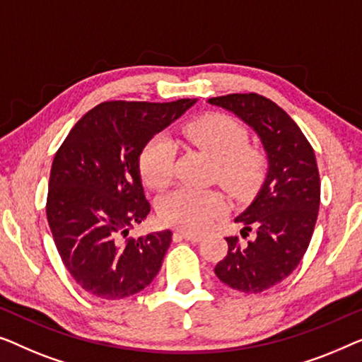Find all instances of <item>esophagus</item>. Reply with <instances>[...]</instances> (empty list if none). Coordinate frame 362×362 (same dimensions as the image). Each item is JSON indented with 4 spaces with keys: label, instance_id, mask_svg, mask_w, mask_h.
<instances>
[{
    "label": "esophagus",
    "instance_id": "34e87169",
    "mask_svg": "<svg viewBox=\"0 0 362 362\" xmlns=\"http://www.w3.org/2000/svg\"><path fill=\"white\" fill-rule=\"evenodd\" d=\"M174 238H182V239H187V241L198 243V241H202L203 236L198 233H190V231H175Z\"/></svg>",
    "mask_w": 362,
    "mask_h": 362
}]
</instances>
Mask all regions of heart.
<instances>
[{"label": "heart", "instance_id": "heart-1", "mask_svg": "<svg viewBox=\"0 0 362 362\" xmlns=\"http://www.w3.org/2000/svg\"><path fill=\"white\" fill-rule=\"evenodd\" d=\"M182 136L215 160V177L233 197L244 198L256 190L266 170V159L257 147L247 146V132L231 116L208 113L182 126ZM174 146L164 136L142 147L139 172L152 190H164L172 182ZM226 210L216 190L177 188L159 203V218L169 226L200 231Z\"/></svg>", "mask_w": 362, "mask_h": 362}]
</instances>
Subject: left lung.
Returning a JSON list of instances; mask_svg holds the SVG:
<instances>
[{"instance_id":"left-lung-1","label":"left lung","mask_w":362,"mask_h":362,"mask_svg":"<svg viewBox=\"0 0 362 362\" xmlns=\"http://www.w3.org/2000/svg\"><path fill=\"white\" fill-rule=\"evenodd\" d=\"M208 103L231 111L259 136L269 169L261 190L234 221L244 226L239 244L226 238L228 254L216 264L223 284L244 293H259L287 279L302 261L320 208V174L313 147L297 123L266 96L233 93Z\"/></svg>"}]
</instances>
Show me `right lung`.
I'll return each mask as SVG.
<instances>
[{"instance_id": "right-lung-1", "label": "right lung", "mask_w": 362, "mask_h": 362, "mask_svg": "<svg viewBox=\"0 0 362 362\" xmlns=\"http://www.w3.org/2000/svg\"><path fill=\"white\" fill-rule=\"evenodd\" d=\"M197 103L105 101L74 126L50 169L47 221L65 269L85 292L131 297L159 272L172 231L128 238L149 215L142 147Z\"/></svg>"}]
</instances>
